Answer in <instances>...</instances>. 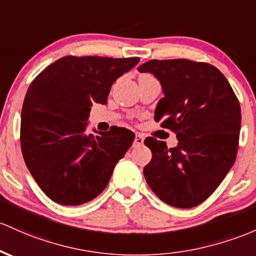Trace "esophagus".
Segmentation results:
<instances>
[{
  "label": "esophagus",
  "mask_w": 256,
  "mask_h": 256,
  "mask_svg": "<svg viewBox=\"0 0 256 256\" xmlns=\"http://www.w3.org/2000/svg\"><path fill=\"white\" fill-rule=\"evenodd\" d=\"M143 141H144V138H143L142 134H136V136H134V147H140V146L143 144Z\"/></svg>",
  "instance_id": "esophagus-1"
}]
</instances>
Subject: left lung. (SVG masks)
I'll use <instances>...</instances> for the list:
<instances>
[{
    "label": "left lung",
    "instance_id": "1",
    "mask_svg": "<svg viewBox=\"0 0 256 256\" xmlns=\"http://www.w3.org/2000/svg\"><path fill=\"white\" fill-rule=\"evenodd\" d=\"M159 80L164 97L156 109L162 128L178 143L147 137L152 160L143 169L148 186L175 208L196 206L218 187L234 164L240 131V106L222 72L188 60H150L137 68Z\"/></svg>",
    "mask_w": 256,
    "mask_h": 256
}]
</instances>
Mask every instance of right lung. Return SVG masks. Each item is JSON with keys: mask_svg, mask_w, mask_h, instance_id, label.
Here are the masks:
<instances>
[{"mask_svg": "<svg viewBox=\"0 0 256 256\" xmlns=\"http://www.w3.org/2000/svg\"><path fill=\"white\" fill-rule=\"evenodd\" d=\"M138 58L63 57L30 84L22 109L20 144L44 194L62 206L94 199L108 184L134 134L113 126L87 132L91 106L106 104L112 85Z\"/></svg>", "mask_w": 256, "mask_h": 256, "instance_id": "obj_1", "label": "right lung"}]
</instances>
